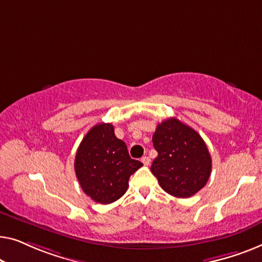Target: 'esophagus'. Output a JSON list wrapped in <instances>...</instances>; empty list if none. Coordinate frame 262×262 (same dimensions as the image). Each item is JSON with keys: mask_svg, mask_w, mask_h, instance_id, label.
I'll return each instance as SVG.
<instances>
[{"mask_svg": "<svg viewBox=\"0 0 262 262\" xmlns=\"http://www.w3.org/2000/svg\"><path fill=\"white\" fill-rule=\"evenodd\" d=\"M141 161H142V164L145 165V166H148V165L150 164V159L148 157H142L141 158Z\"/></svg>", "mask_w": 262, "mask_h": 262, "instance_id": "1", "label": "esophagus"}]
</instances>
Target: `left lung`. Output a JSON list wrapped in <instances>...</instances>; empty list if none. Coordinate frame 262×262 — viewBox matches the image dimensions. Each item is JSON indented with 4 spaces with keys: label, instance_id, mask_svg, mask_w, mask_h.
<instances>
[{
    "label": "left lung",
    "instance_id": "1",
    "mask_svg": "<svg viewBox=\"0 0 262 262\" xmlns=\"http://www.w3.org/2000/svg\"><path fill=\"white\" fill-rule=\"evenodd\" d=\"M152 141L158 157L150 171L164 191L187 198L203 189L211 173V157L196 130L171 117L158 124Z\"/></svg>",
    "mask_w": 262,
    "mask_h": 262
}]
</instances>
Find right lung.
I'll list each match as a JSON object with an SVG mask.
<instances>
[{"instance_id": "1", "label": "right lung", "mask_w": 262, "mask_h": 262, "mask_svg": "<svg viewBox=\"0 0 262 262\" xmlns=\"http://www.w3.org/2000/svg\"><path fill=\"white\" fill-rule=\"evenodd\" d=\"M142 163L129 157L112 123H98L86 133L77 149L75 171L80 187L91 200L110 204L126 193L128 180Z\"/></svg>"}]
</instances>
